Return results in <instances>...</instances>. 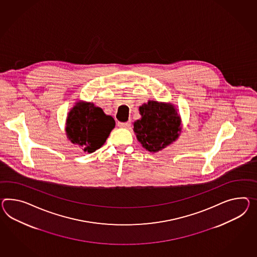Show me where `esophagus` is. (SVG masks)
Wrapping results in <instances>:
<instances>
[{
	"instance_id": "1",
	"label": "esophagus",
	"mask_w": 257,
	"mask_h": 257,
	"mask_svg": "<svg viewBox=\"0 0 257 257\" xmlns=\"http://www.w3.org/2000/svg\"><path fill=\"white\" fill-rule=\"evenodd\" d=\"M118 126L120 128H129L131 126V121H126V122H118Z\"/></svg>"
}]
</instances>
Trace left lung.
<instances>
[{
	"label": "left lung",
	"mask_w": 257,
	"mask_h": 257,
	"mask_svg": "<svg viewBox=\"0 0 257 257\" xmlns=\"http://www.w3.org/2000/svg\"><path fill=\"white\" fill-rule=\"evenodd\" d=\"M139 113L141 119L134 122V132L147 151H162L179 137L181 119L173 105L149 100L139 106Z\"/></svg>",
	"instance_id": "left-lung-1"
}]
</instances>
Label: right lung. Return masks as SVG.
<instances>
[{"mask_svg":"<svg viewBox=\"0 0 257 257\" xmlns=\"http://www.w3.org/2000/svg\"><path fill=\"white\" fill-rule=\"evenodd\" d=\"M114 127L115 120L102 108L91 102L79 101L68 114L66 134L71 143L92 153L104 145Z\"/></svg>","mask_w":257,"mask_h":257,"instance_id":"right-lung-1","label":"right lung"}]
</instances>
